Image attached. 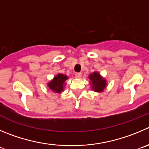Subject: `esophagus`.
Instances as JSON below:
<instances>
[{
  "mask_svg": "<svg viewBox=\"0 0 149 149\" xmlns=\"http://www.w3.org/2000/svg\"><path fill=\"white\" fill-rule=\"evenodd\" d=\"M75 77H77V78H80V77H82V74L81 73H76Z\"/></svg>",
  "mask_w": 149,
  "mask_h": 149,
  "instance_id": "1",
  "label": "esophagus"
}]
</instances>
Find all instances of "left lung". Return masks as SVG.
Instances as JSON below:
<instances>
[{
	"instance_id": "obj_1",
	"label": "left lung",
	"mask_w": 149,
	"mask_h": 149,
	"mask_svg": "<svg viewBox=\"0 0 149 149\" xmlns=\"http://www.w3.org/2000/svg\"><path fill=\"white\" fill-rule=\"evenodd\" d=\"M91 88L93 91L102 92L104 90L107 86V81L100 75L97 72H94L89 75Z\"/></svg>"
}]
</instances>
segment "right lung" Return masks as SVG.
I'll return each mask as SVG.
<instances>
[{
    "label": "right lung",
    "mask_w": 149,
    "mask_h": 149,
    "mask_svg": "<svg viewBox=\"0 0 149 149\" xmlns=\"http://www.w3.org/2000/svg\"><path fill=\"white\" fill-rule=\"evenodd\" d=\"M68 79V77L63 74H58L55 76L54 78L47 83V86L50 90L55 93H60L63 91L65 86V82Z\"/></svg>",
    "instance_id": "add662e5"
}]
</instances>
